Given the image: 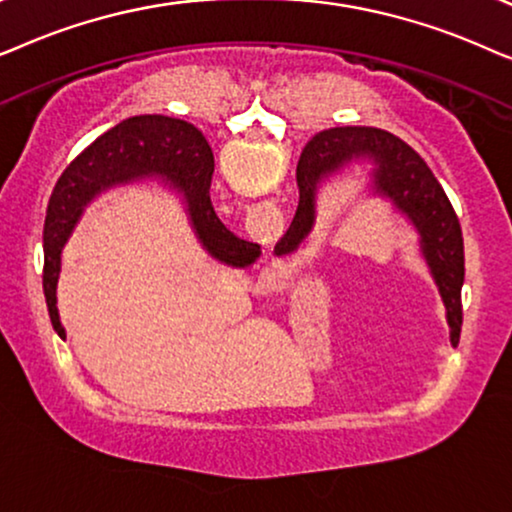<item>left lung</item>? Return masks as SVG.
<instances>
[{
	"label": "left lung",
	"mask_w": 512,
	"mask_h": 512,
	"mask_svg": "<svg viewBox=\"0 0 512 512\" xmlns=\"http://www.w3.org/2000/svg\"><path fill=\"white\" fill-rule=\"evenodd\" d=\"M356 156H370L377 161L374 189L391 196L395 206L407 213L414 227L419 229L421 250L431 264L440 295L445 299L452 342L456 344L463 323L461 288L463 276H466L459 217L426 161L393 133L381 131V128L346 126L320 131L306 142L297 163L299 206L290 229L276 243V255H288L297 250V245L311 231L313 196H316L320 177Z\"/></svg>",
	"instance_id": "obj_1"
}]
</instances>
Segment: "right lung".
<instances>
[{"label":"right lung","mask_w":512,"mask_h":512,"mask_svg":"<svg viewBox=\"0 0 512 512\" xmlns=\"http://www.w3.org/2000/svg\"><path fill=\"white\" fill-rule=\"evenodd\" d=\"M213 152L199 128L182 119L142 114L124 119L109 128L91 147H86L53 189L44 222V297L49 306L53 330L65 337L56 309V283L60 274V252L70 236L81 208L100 189L114 182L131 180L140 175H166L185 189L189 213L210 255L217 260L248 267L260 257L257 243L243 241L224 227L210 203V180H213Z\"/></svg>","instance_id":"1"}]
</instances>
